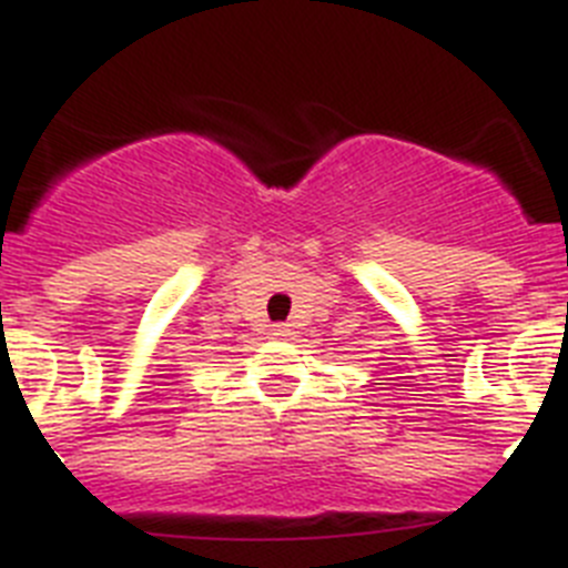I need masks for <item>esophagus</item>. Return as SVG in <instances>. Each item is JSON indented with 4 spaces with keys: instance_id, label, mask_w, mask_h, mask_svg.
<instances>
[{
    "instance_id": "34e87169",
    "label": "esophagus",
    "mask_w": 568,
    "mask_h": 568,
    "mask_svg": "<svg viewBox=\"0 0 568 568\" xmlns=\"http://www.w3.org/2000/svg\"><path fill=\"white\" fill-rule=\"evenodd\" d=\"M273 335H278V338H287V335H290V327H287V324H275V327H273Z\"/></svg>"
}]
</instances>
